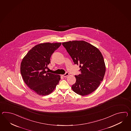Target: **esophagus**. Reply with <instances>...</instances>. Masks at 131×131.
Listing matches in <instances>:
<instances>
[{"instance_id":"1","label":"esophagus","mask_w":131,"mask_h":131,"mask_svg":"<svg viewBox=\"0 0 131 131\" xmlns=\"http://www.w3.org/2000/svg\"><path fill=\"white\" fill-rule=\"evenodd\" d=\"M69 75V73L68 72H66L64 74V75H62V76L63 77H66Z\"/></svg>"}]
</instances>
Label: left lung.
I'll return each instance as SVG.
<instances>
[{"label": "left lung", "mask_w": 131, "mask_h": 131, "mask_svg": "<svg viewBox=\"0 0 131 131\" xmlns=\"http://www.w3.org/2000/svg\"><path fill=\"white\" fill-rule=\"evenodd\" d=\"M73 61L79 64L81 74L75 75L76 81L71 88L81 96H86L99 87L105 76V66L102 53L94 46L84 41L62 42Z\"/></svg>", "instance_id": "obj_1"}]
</instances>
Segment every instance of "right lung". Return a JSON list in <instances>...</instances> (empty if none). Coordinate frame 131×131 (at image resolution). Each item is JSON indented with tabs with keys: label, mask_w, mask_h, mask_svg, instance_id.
I'll list each match as a JSON object with an SVG mask.
<instances>
[{
	"label": "right lung",
	"mask_w": 131,
	"mask_h": 131,
	"mask_svg": "<svg viewBox=\"0 0 131 131\" xmlns=\"http://www.w3.org/2000/svg\"><path fill=\"white\" fill-rule=\"evenodd\" d=\"M61 43L45 42L35 45L23 58L20 71L26 84L36 94L41 96L51 93L61 79L57 74L46 70L50 62L51 55Z\"/></svg>",
	"instance_id": "right-lung-1"
}]
</instances>
